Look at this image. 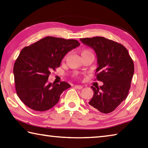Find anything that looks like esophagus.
I'll use <instances>...</instances> for the list:
<instances>
[{"label": "esophagus", "mask_w": 148, "mask_h": 148, "mask_svg": "<svg viewBox=\"0 0 148 148\" xmlns=\"http://www.w3.org/2000/svg\"><path fill=\"white\" fill-rule=\"evenodd\" d=\"M75 88H76L77 89H82L83 88V86H79V85H76V86H75Z\"/></svg>", "instance_id": "1"}]
</instances>
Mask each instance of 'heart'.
Segmentation results:
<instances>
[{"label": "heart", "instance_id": "1", "mask_svg": "<svg viewBox=\"0 0 148 148\" xmlns=\"http://www.w3.org/2000/svg\"><path fill=\"white\" fill-rule=\"evenodd\" d=\"M92 53V52L90 51L89 49H84L81 51V56H85V55H87V54H90Z\"/></svg>", "mask_w": 148, "mask_h": 148}]
</instances>
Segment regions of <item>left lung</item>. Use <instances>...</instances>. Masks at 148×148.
Segmentation results:
<instances>
[{"label": "left lung", "instance_id": "1", "mask_svg": "<svg viewBox=\"0 0 148 148\" xmlns=\"http://www.w3.org/2000/svg\"><path fill=\"white\" fill-rule=\"evenodd\" d=\"M94 49L97 57V79L101 86H91L94 95L89 104L104 114L113 112L128 95L134 74L133 61L122 44L104 37L80 38Z\"/></svg>", "mask_w": 148, "mask_h": 148}]
</instances>
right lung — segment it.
Returning a JSON list of instances; mask_svg holds the SVG:
<instances>
[{
    "label": "right lung",
    "mask_w": 148,
    "mask_h": 148,
    "mask_svg": "<svg viewBox=\"0 0 148 148\" xmlns=\"http://www.w3.org/2000/svg\"><path fill=\"white\" fill-rule=\"evenodd\" d=\"M79 45L76 40L47 36L21 50L14 63V75L17 96L27 106L44 112L59 102L71 85L49 83V76L60 66L65 55Z\"/></svg>",
    "instance_id": "obj_1"
}]
</instances>
